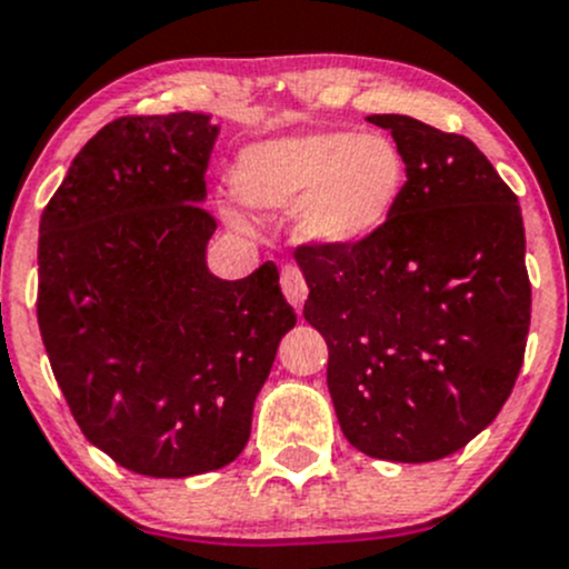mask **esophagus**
Wrapping results in <instances>:
<instances>
[{
	"mask_svg": "<svg viewBox=\"0 0 569 569\" xmlns=\"http://www.w3.org/2000/svg\"><path fill=\"white\" fill-rule=\"evenodd\" d=\"M280 286H283L286 300H289L291 306L300 311L302 302H306V297H308V286H306V278H302L300 269L283 267V272H280Z\"/></svg>",
	"mask_w": 569,
	"mask_h": 569,
	"instance_id": "1",
	"label": "esophagus"
}]
</instances>
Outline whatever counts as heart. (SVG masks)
Returning <instances> with one entry per match:
<instances>
[{"label": "heart", "mask_w": 569, "mask_h": 569, "mask_svg": "<svg viewBox=\"0 0 569 569\" xmlns=\"http://www.w3.org/2000/svg\"><path fill=\"white\" fill-rule=\"evenodd\" d=\"M230 186L263 217L297 213V233L347 250L386 228L406 189V158L380 132H302L239 152ZM236 228L244 222L230 217Z\"/></svg>", "instance_id": "1"}]
</instances>
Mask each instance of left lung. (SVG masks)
<instances>
[{
  "label": "left lung",
  "mask_w": 569,
  "mask_h": 569,
  "mask_svg": "<svg viewBox=\"0 0 569 569\" xmlns=\"http://www.w3.org/2000/svg\"><path fill=\"white\" fill-rule=\"evenodd\" d=\"M406 158L386 228L347 250L302 244V313L328 341L347 442L422 465L465 448L509 400L531 283L515 191L470 138L400 113L367 116Z\"/></svg>",
  "instance_id": "1"
}]
</instances>
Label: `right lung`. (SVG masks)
I'll list each match as a JSON object with an SVG mask.
<instances>
[{"instance_id": "right-lung-1", "label": "right lung", "mask_w": 569, "mask_h": 569, "mask_svg": "<svg viewBox=\"0 0 569 569\" xmlns=\"http://www.w3.org/2000/svg\"><path fill=\"white\" fill-rule=\"evenodd\" d=\"M217 136L206 113L121 116L41 213L38 328L54 380L88 442L138 476L230 465L297 322L272 261L241 280L208 272Z\"/></svg>"}]
</instances>
